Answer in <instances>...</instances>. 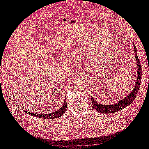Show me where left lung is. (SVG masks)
<instances>
[{"label": "left lung", "instance_id": "1", "mask_svg": "<svg viewBox=\"0 0 149 149\" xmlns=\"http://www.w3.org/2000/svg\"><path fill=\"white\" fill-rule=\"evenodd\" d=\"M134 49H135V56H136V60L137 62V81L136 83V86L134 87L132 91L130 93L129 95L124 98L123 100L120 101L119 102L115 104L112 105H102L100 104H97L95 101L93 100L92 96L91 97V101L93 103V105L95 109L100 112L101 113H113V112H116L119 111L122 109H123L124 108L127 107L129 104H131L134 99L136 98L137 94L138 93L140 84H141V81L142 78V68L141 65V63H140L139 59L137 55V50L136 48V46L134 45Z\"/></svg>", "mask_w": 149, "mask_h": 149}]
</instances>
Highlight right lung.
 Here are the masks:
<instances>
[{
    "instance_id": "1",
    "label": "right lung",
    "mask_w": 149,
    "mask_h": 149,
    "mask_svg": "<svg viewBox=\"0 0 149 149\" xmlns=\"http://www.w3.org/2000/svg\"><path fill=\"white\" fill-rule=\"evenodd\" d=\"M66 106H67V103H66V100L65 99V101H64V104L63 106L60 108V109H58V111L52 112V113L50 114H36V113H33V112H29L27 111H25L26 113H27L28 114L31 115L35 117H37V118H44V119H55V118H58L61 117L63 114L65 113V112L66 111Z\"/></svg>"
}]
</instances>
